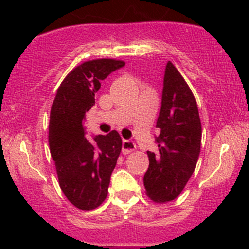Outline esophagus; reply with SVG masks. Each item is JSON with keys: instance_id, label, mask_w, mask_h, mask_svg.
I'll return each mask as SVG.
<instances>
[{"instance_id": "1", "label": "esophagus", "mask_w": 249, "mask_h": 249, "mask_svg": "<svg viewBox=\"0 0 249 249\" xmlns=\"http://www.w3.org/2000/svg\"><path fill=\"white\" fill-rule=\"evenodd\" d=\"M135 149H136V144L134 143V141L123 140V145H122L123 154H130V153L134 152Z\"/></svg>"}]
</instances>
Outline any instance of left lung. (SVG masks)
I'll use <instances>...</instances> for the list:
<instances>
[{
	"label": "left lung",
	"mask_w": 249,
	"mask_h": 249,
	"mask_svg": "<svg viewBox=\"0 0 249 249\" xmlns=\"http://www.w3.org/2000/svg\"><path fill=\"white\" fill-rule=\"evenodd\" d=\"M157 152H147L149 167L143 177L147 195L155 202L175 200L192 177L201 148V122L189 85L167 62L161 108L157 120Z\"/></svg>",
	"instance_id": "8db88e82"
}]
</instances>
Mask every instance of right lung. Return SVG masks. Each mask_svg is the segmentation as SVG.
Segmentation results:
<instances>
[{"label":"right lung","mask_w":249,"mask_h":249,"mask_svg":"<svg viewBox=\"0 0 249 249\" xmlns=\"http://www.w3.org/2000/svg\"><path fill=\"white\" fill-rule=\"evenodd\" d=\"M124 65L113 59L83 62L62 80L53 102L50 154L62 193L79 210H94L105 201L122 150V139L115 130L85 139V113L95 105L102 80Z\"/></svg>","instance_id":"1"}]
</instances>
